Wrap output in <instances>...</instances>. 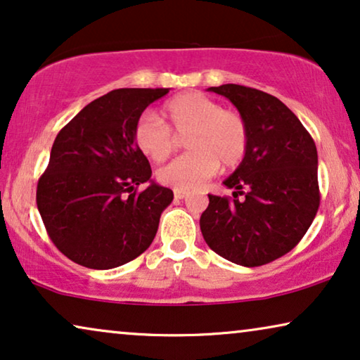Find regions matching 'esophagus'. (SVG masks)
Here are the masks:
<instances>
[{"label": "esophagus", "instance_id": "34e87169", "mask_svg": "<svg viewBox=\"0 0 360 360\" xmlns=\"http://www.w3.org/2000/svg\"><path fill=\"white\" fill-rule=\"evenodd\" d=\"M174 196H175V200H184V198H186V196H188V193H186V191L175 190L174 191Z\"/></svg>", "mask_w": 360, "mask_h": 360}]
</instances>
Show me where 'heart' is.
I'll return each instance as SVG.
<instances>
[{
	"mask_svg": "<svg viewBox=\"0 0 360 360\" xmlns=\"http://www.w3.org/2000/svg\"><path fill=\"white\" fill-rule=\"evenodd\" d=\"M165 124L154 111H144L134 126L136 146L154 162H164L175 149L176 136L185 137L190 152L159 170V181L180 191L198 188L223 164L236 167L248 150V126L236 111L198 91L180 93L165 103Z\"/></svg>",
	"mask_w": 360,
	"mask_h": 360,
	"instance_id": "b5f03b06",
	"label": "heart"
}]
</instances>
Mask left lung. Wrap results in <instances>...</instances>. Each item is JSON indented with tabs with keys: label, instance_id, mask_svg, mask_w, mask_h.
<instances>
[{
	"label": "left lung",
	"instance_id": "8db88e82",
	"mask_svg": "<svg viewBox=\"0 0 360 360\" xmlns=\"http://www.w3.org/2000/svg\"><path fill=\"white\" fill-rule=\"evenodd\" d=\"M226 96L248 126V150L223 184L233 200L210 196L200 218L206 244L221 257L259 267L282 257L311 226L319 206L318 152L309 132L278 98L226 83ZM245 198L238 200V195Z\"/></svg>",
	"mask_w": 360,
	"mask_h": 360
}]
</instances>
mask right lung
I'll list each match as a JSON object with an SVG mask.
<instances>
[{"label": "right lung", "mask_w": 360, "mask_h": 360, "mask_svg": "<svg viewBox=\"0 0 360 360\" xmlns=\"http://www.w3.org/2000/svg\"><path fill=\"white\" fill-rule=\"evenodd\" d=\"M169 88H120L86 105L53 141L37 184L49 238L83 267L106 270L139 257L152 244L174 191L150 179L134 126ZM146 181L142 192L136 186Z\"/></svg>", "instance_id": "obj_1"}]
</instances>
